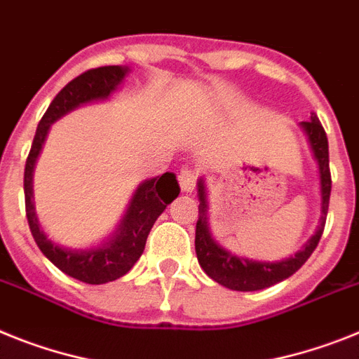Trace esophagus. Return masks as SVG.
<instances>
[{"label":"esophagus","instance_id":"34e87169","mask_svg":"<svg viewBox=\"0 0 359 359\" xmlns=\"http://www.w3.org/2000/svg\"><path fill=\"white\" fill-rule=\"evenodd\" d=\"M197 171L191 170V168H184V170H180L179 173V182L182 191L186 194H191L195 189V184H197Z\"/></svg>","mask_w":359,"mask_h":359}]
</instances>
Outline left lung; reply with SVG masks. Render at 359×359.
I'll return each instance as SVG.
<instances>
[{
	"label": "left lung",
	"mask_w": 359,
	"mask_h": 359,
	"mask_svg": "<svg viewBox=\"0 0 359 359\" xmlns=\"http://www.w3.org/2000/svg\"><path fill=\"white\" fill-rule=\"evenodd\" d=\"M309 137L310 147L314 151L316 161L319 164V177H321V222L316 231V236L305 245V248L297 252L294 257L281 261V263H259L250 261L245 257L226 252L224 248L217 245L208 230V204L204 182L198 180V219L195 228V252H197L198 264L204 272L212 277L222 287L237 292H254L272 287L276 283L283 281L296 273L306 259L318 246L319 239L323 236L325 221L328 213V201H330V189H332V179H330V168H328V140L323 126L319 118L312 113L309 122H301Z\"/></svg>",
	"instance_id": "left-lung-1"
}]
</instances>
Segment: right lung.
<instances>
[{"label": "right lung", "instance_id": "1", "mask_svg": "<svg viewBox=\"0 0 359 359\" xmlns=\"http://www.w3.org/2000/svg\"><path fill=\"white\" fill-rule=\"evenodd\" d=\"M126 74H128V67L107 65V67L89 69L71 80L58 95L54 96L49 109L45 111L43 118L38 123L31 151H29L25 162V175H23L25 212L36 245L54 266H58L63 273L74 277L78 281L87 283V285H104V283L114 281L123 273H128L138 261V257L142 255L147 236L155 224L156 217L164 212L165 206L180 191L173 173H164L162 177L146 180L135 191L128 213L123 217L122 224L118 226L113 239L107 241L100 248L82 250V252L63 250L54 245L53 241L47 239L43 231L40 230L34 213V204H32V170H34V162L40 155L41 144L47 137L50 123L80 104L107 98L122 82Z\"/></svg>", "mask_w": 359, "mask_h": 359}]
</instances>
